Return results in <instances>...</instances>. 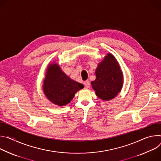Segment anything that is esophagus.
<instances>
[{"label":"esophagus","instance_id":"obj_1","mask_svg":"<svg viewBox=\"0 0 161 161\" xmlns=\"http://www.w3.org/2000/svg\"><path fill=\"white\" fill-rule=\"evenodd\" d=\"M84 86H85V87H86V88L90 87V85H91V84H90V81H89V80H86V81H84Z\"/></svg>","mask_w":161,"mask_h":161}]
</instances>
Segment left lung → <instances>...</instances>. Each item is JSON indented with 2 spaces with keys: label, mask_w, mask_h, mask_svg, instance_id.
<instances>
[{
  "label": "left lung",
  "mask_w": 161,
  "mask_h": 161,
  "mask_svg": "<svg viewBox=\"0 0 161 161\" xmlns=\"http://www.w3.org/2000/svg\"><path fill=\"white\" fill-rule=\"evenodd\" d=\"M95 74L96 79L92 82V85L96 95L103 100L116 97L123 86V74L111 53H108L98 64Z\"/></svg>",
  "instance_id": "obj_1"
}]
</instances>
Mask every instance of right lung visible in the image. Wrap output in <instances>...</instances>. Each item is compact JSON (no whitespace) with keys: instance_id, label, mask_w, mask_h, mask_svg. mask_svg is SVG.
Wrapping results in <instances>:
<instances>
[{"instance_id":"obj_1","label":"right lung","mask_w":161,"mask_h":161,"mask_svg":"<svg viewBox=\"0 0 161 161\" xmlns=\"http://www.w3.org/2000/svg\"><path fill=\"white\" fill-rule=\"evenodd\" d=\"M84 85L68 77L57 64L49 66L43 82V92L50 101L63 106L73 99Z\"/></svg>"}]
</instances>
